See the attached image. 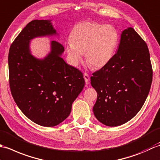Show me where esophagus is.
Returning <instances> with one entry per match:
<instances>
[{"label":"esophagus","instance_id":"esophagus-1","mask_svg":"<svg viewBox=\"0 0 160 160\" xmlns=\"http://www.w3.org/2000/svg\"><path fill=\"white\" fill-rule=\"evenodd\" d=\"M83 78H84V79H85V82H86V85H88L90 83V77L88 75V73H84L83 74Z\"/></svg>","mask_w":160,"mask_h":160}]
</instances>
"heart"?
I'll use <instances>...</instances> for the list:
<instances>
[{"instance_id":"b5f03b06","label":"heart","mask_w":160,"mask_h":160,"mask_svg":"<svg viewBox=\"0 0 160 160\" xmlns=\"http://www.w3.org/2000/svg\"><path fill=\"white\" fill-rule=\"evenodd\" d=\"M66 49L72 66L85 60L93 69H100L112 60L119 41V33L112 25L96 22H81L74 25Z\"/></svg>"}]
</instances>
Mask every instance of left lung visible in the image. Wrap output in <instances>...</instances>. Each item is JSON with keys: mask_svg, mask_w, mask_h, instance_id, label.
<instances>
[{"mask_svg": "<svg viewBox=\"0 0 160 160\" xmlns=\"http://www.w3.org/2000/svg\"><path fill=\"white\" fill-rule=\"evenodd\" d=\"M152 79L147 45L134 29L128 28L122 32L118 50L112 60L90 77L97 92L94 116L108 126L128 122L144 105Z\"/></svg>", "mask_w": 160, "mask_h": 160, "instance_id": "left-lung-1", "label": "left lung"}]
</instances>
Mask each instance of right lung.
Segmentation results:
<instances>
[{
  "label": "right lung",
  "mask_w": 160,
  "mask_h": 160,
  "mask_svg": "<svg viewBox=\"0 0 160 160\" xmlns=\"http://www.w3.org/2000/svg\"><path fill=\"white\" fill-rule=\"evenodd\" d=\"M57 34L51 21H32L15 38L8 55L9 86L16 105L31 121L45 127L69 116L85 85L81 72L61 57L64 48L58 42L51 41L50 52L42 59L31 54L32 39Z\"/></svg>",
  "instance_id": "right-lung-1"
}]
</instances>
